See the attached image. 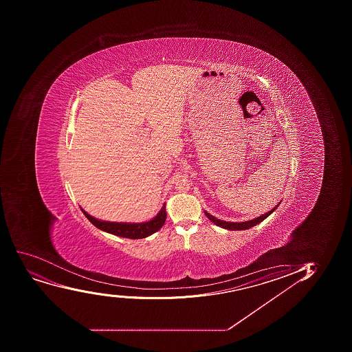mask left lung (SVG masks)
Listing matches in <instances>:
<instances>
[{
	"instance_id": "obj_1",
	"label": "left lung",
	"mask_w": 352,
	"mask_h": 352,
	"mask_svg": "<svg viewBox=\"0 0 352 352\" xmlns=\"http://www.w3.org/2000/svg\"><path fill=\"white\" fill-rule=\"evenodd\" d=\"M280 206V203H278V206H274L271 211H268L267 213H265L263 216L257 217V218H254V219L248 220V221H242V223H228V221H223V220L217 219L216 217H213L212 214H210V213H206V216L209 218L211 221H212L214 225L217 226L221 227V228H225V230H249L251 227L256 226L257 223H261L263 220L266 219L270 214H271L274 210L278 209V206Z\"/></svg>"
}]
</instances>
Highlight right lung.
Masks as SVG:
<instances>
[{"label": "right lung", "mask_w": 352, "mask_h": 352, "mask_svg": "<svg viewBox=\"0 0 352 352\" xmlns=\"http://www.w3.org/2000/svg\"><path fill=\"white\" fill-rule=\"evenodd\" d=\"M81 209V208H80ZM86 218L91 221L98 230H104L107 233L113 234L117 236L127 237V239H144L151 234L156 233L163 227L166 220V209L165 204L155 218L146 221V223H113V221H104L98 220L91 214H88L84 209H81Z\"/></svg>", "instance_id": "1"}]
</instances>
